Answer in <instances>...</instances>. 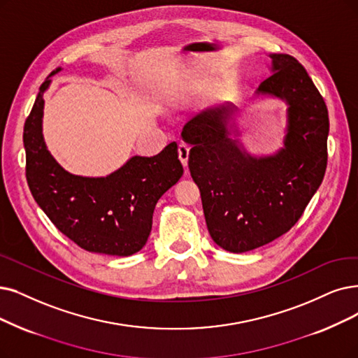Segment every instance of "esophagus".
Instances as JSON below:
<instances>
[{"label": "esophagus", "mask_w": 358, "mask_h": 358, "mask_svg": "<svg viewBox=\"0 0 358 358\" xmlns=\"http://www.w3.org/2000/svg\"><path fill=\"white\" fill-rule=\"evenodd\" d=\"M178 154H179V160L182 164L187 167L188 166V157H189V148L187 144H179L178 147Z\"/></svg>", "instance_id": "1"}]
</instances>
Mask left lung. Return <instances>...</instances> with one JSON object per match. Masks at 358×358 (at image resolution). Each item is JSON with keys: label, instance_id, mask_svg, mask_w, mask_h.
Returning a JSON list of instances; mask_svg holds the SVG:
<instances>
[{"label": "left lung", "instance_id": "8db88e82", "mask_svg": "<svg viewBox=\"0 0 358 358\" xmlns=\"http://www.w3.org/2000/svg\"><path fill=\"white\" fill-rule=\"evenodd\" d=\"M271 71L257 95L288 104L283 148L252 157L227 129L235 107L217 106L183 126L192 145L189 171L201 192L210 236L231 252H245L287 234L319 189L327 164L329 114L306 69L288 54H270Z\"/></svg>", "mask_w": 358, "mask_h": 358}]
</instances>
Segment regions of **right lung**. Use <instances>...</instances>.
<instances>
[{"label":"right lung","instance_id":"1","mask_svg":"<svg viewBox=\"0 0 358 358\" xmlns=\"http://www.w3.org/2000/svg\"><path fill=\"white\" fill-rule=\"evenodd\" d=\"M60 70H52L50 76ZM50 76L41 85L23 129L29 189L54 226L80 248L132 255L150 236L157 201L183 175L176 142L154 157H132L106 178L69 173L52 159L42 136L44 92L51 83Z\"/></svg>","mask_w":358,"mask_h":358}]
</instances>
